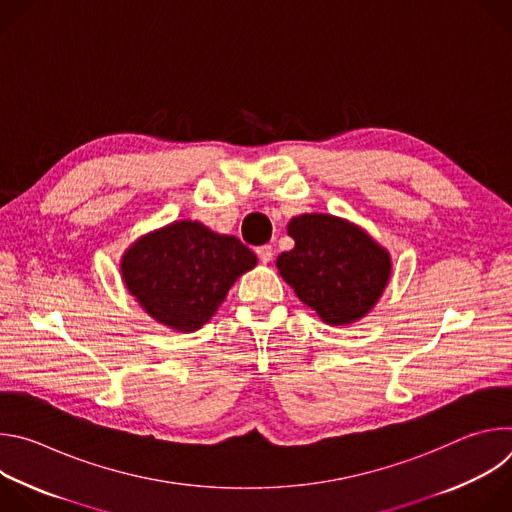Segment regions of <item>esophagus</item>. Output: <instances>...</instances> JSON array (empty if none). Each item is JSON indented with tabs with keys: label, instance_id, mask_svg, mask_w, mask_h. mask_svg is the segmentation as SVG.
<instances>
[{
	"label": "esophagus",
	"instance_id": "34e87169",
	"mask_svg": "<svg viewBox=\"0 0 512 512\" xmlns=\"http://www.w3.org/2000/svg\"><path fill=\"white\" fill-rule=\"evenodd\" d=\"M257 255L261 259V263H269L273 259V247L271 245H263L257 249Z\"/></svg>",
	"mask_w": 512,
	"mask_h": 512
}]
</instances>
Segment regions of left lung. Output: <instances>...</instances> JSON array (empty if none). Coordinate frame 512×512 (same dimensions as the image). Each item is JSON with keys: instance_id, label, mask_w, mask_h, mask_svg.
<instances>
[{"instance_id": "1", "label": "left lung", "mask_w": 512, "mask_h": 512, "mask_svg": "<svg viewBox=\"0 0 512 512\" xmlns=\"http://www.w3.org/2000/svg\"><path fill=\"white\" fill-rule=\"evenodd\" d=\"M296 247L277 257L279 275L326 324L367 316L389 283L391 255L369 233L332 214H302L287 225Z\"/></svg>"}]
</instances>
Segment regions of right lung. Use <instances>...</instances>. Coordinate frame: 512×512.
Instances as JSON below:
<instances>
[{"label": "right lung", "mask_w": 512, "mask_h": 512, "mask_svg": "<svg viewBox=\"0 0 512 512\" xmlns=\"http://www.w3.org/2000/svg\"><path fill=\"white\" fill-rule=\"evenodd\" d=\"M255 265L257 255L237 237L218 235L198 221H176L139 237L121 257V275L129 294L154 320L194 332Z\"/></svg>", "instance_id": "right-lung-1"}]
</instances>
